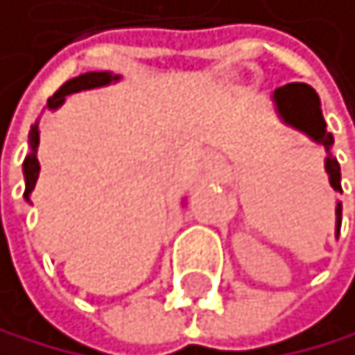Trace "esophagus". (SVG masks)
Masks as SVG:
<instances>
[{"label":"esophagus","instance_id":"obj_1","mask_svg":"<svg viewBox=\"0 0 355 355\" xmlns=\"http://www.w3.org/2000/svg\"><path fill=\"white\" fill-rule=\"evenodd\" d=\"M217 164H219V162H217V157H213V155H206V157H204V166H206V168H215Z\"/></svg>","mask_w":355,"mask_h":355}]
</instances>
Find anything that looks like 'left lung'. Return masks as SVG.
<instances>
[{
	"label": "left lung",
	"mask_w": 355,
	"mask_h": 355,
	"mask_svg": "<svg viewBox=\"0 0 355 355\" xmlns=\"http://www.w3.org/2000/svg\"><path fill=\"white\" fill-rule=\"evenodd\" d=\"M272 103H275V110L283 123L296 131H301V134H305L309 140L320 144V147L327 151L325 171L329 175V184L334 191L343 193L340 164L336 157L331 155L334 136L327 131L325 118H322L318 94L305 83H288V85L275 89V94H272ZM340 221H343V204L338 202L336 204V237L340 235Z\"/></svg>",
	"instance_id": "left-lung-1"
}]
</instances>
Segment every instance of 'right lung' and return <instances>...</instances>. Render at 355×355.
Instances as JSON below:
<instances>
[{
  "mask_svg": "<svg viewBox=\"0 0 355 355\" xmlns=\"http://www.w3.org/2000/svg\"><path fill=\"white\" fill-rule=\"evenodd\" d=\"M120 80V74H114V72H85L76 78H69L67 83H63L59 89L54 92V96L48 98V110L54 112L59 110V107L65 103V98L69 94H76V92H85V89H96V87H105V85H112ZM28 147H30V153L26 155L24 160V180H26V191H24V200L30 202V193L35 191V184L39 180V160H37V147H39V123L33 125L28 134Z\"/></svg>",
  "mask_w": 355,
  "mask_h": 355,
  "instance_id": "obj_1",
  "label": "right lung"
}]
</instances>
